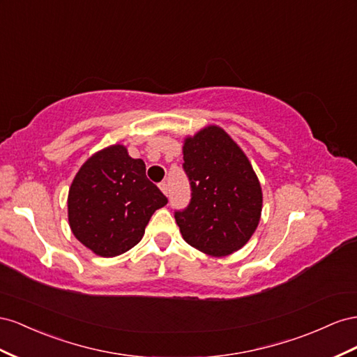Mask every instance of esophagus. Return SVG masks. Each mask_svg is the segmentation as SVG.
<instances>
[{
    "mask_svg": "<svg viewBox=\"0 0 357 357\" xmlns=\"http://www.w3.org/2000/svg\"><path fill=\"white\" fill-rule=\"evenodd\" d=\"M160 190L162 191V195L169 196V185L166 184V182H161V184H160Z\"/></svg>",
    "mask_w": 357,
    "mask_h": 357,
    "instance_id": "esophagus-1",
    "label": "esophagus"
}]
</instances>
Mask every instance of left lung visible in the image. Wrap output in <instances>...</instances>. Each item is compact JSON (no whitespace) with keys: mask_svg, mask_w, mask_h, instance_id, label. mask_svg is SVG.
<instances>
[{"mask_svg":"<svg viewBox=\"0 0 357 357\" xmlns=\"http://www.w3.org/2000/svg\"><path fill=\"white\" fill-rule=\"evenodd\" d=\"M182 154L191 202L175 212L181 235L208 256L226 257L245 245L259 226L260 181L245 152L218 126L187 136Z\"/></svg>","mask_w":357,"mask_h":357,"instance_id":"obj_1","label":"left lung"}]
</instances>
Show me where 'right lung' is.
I'll return each instance as SVG.
<instances>
[{
  "mask_svg": "<svg viewBox=\"0 0 357 357\" xmlns=\"http://www.w3.org/2000/svg\"><path fill=\"white\" fill-rule=\"evenodd\" d=\"M165 195L146 178L144 160L110 145L91 155L71 182L68 224L76 239L100 257H116L144 238Z\"/></svg>",
  "mask_w": 357,
  "mask_h": 357,
  "instance_id": "obj_1",
  "label": "right lung"
}]
</instances>
